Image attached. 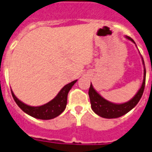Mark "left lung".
Returning <instances> with one entry per match:
<instances>
[{
	"label": "left lung",
	"mask_w": 152,
	"mask_h": 152,
	"mask_svg": "<svg viewBox=\"0 0 152 152\" xmlns=\"http://www.w3.org/2000/svg\"><path fill=\"white\" fill-rule=\"evenodd\" d=\"M125 37L135 44L134 40L131 37H127V36H125ZM142 64H143L144 67L142 84L141 86L140 89H138L137 94L128 102H124V103H114V102H109L107 99L102 98V96L96 91L94 86H92V84L90 85L89 89V99H90V103H91V108L98 115L102 118H107V119L121 117L122 115L128 113L129 111H131L135 106L137 105V102H139V100L143 94L145 82H146V68H145V64H144L142 57Z\"/></svg>",
	"instance_id": "left-lung-1"
}]
</instances>
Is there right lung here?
Here are the masks:
<instances>
[{"label": "right lung", "mask_w": 152, "mask_h": 152, "mask_svg": "<svg viewBox=\"0 0 152 152\" xmlns=\"http://www.w3.org/2000/svg\"><path fill=\"white\" fill-rule=\"evenodd\" d=\"M77 80L72 81L65 86H63L56 97L45 104L38 107H32L25 104L24 102L20 101L15 95L14 92L11 90L12 96L15 99V102L20 108L29 115L32 117L40 119V120H51L58 116L65 110L67 102V94L70 89L74 86Z\"/></svg>", "instance_id": "1"}]
</instances>
